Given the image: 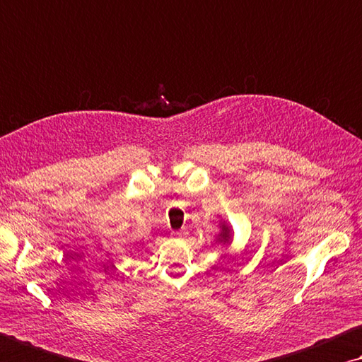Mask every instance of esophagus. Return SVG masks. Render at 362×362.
<instances>
[{"instance_id": "34e87169", "label": "esophagus", "mask_w": 362, "mask_h": 362, "mask_svg": "<svg viewBox=\"0 0 362 362\" xmlns=\"http://www.w3.org/2000/svg\"><path fill=\"white\" fill-rule=\"evenodd\" d=\"M183 235V233L182 231H174V238H177V239H180Z\"/></svg>"}]
</instances>
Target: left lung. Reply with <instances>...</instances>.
Returning <instances> with one entry per match:
<instances>
[{
  "label": "left lung",
  "instance_id": "left-lung-1",
  "mask_svg": "<svg viewBox=\"0 0 362 362\" xmlns=\"http://www.w3.org/2000/svg\"><path fill=\"white\" fill-rule=\"evenodd\" d=\"M221 244H229L231 240V229H229L226 225H221V233L218 234V239H216Z\"/></svg>",
  "mask_w": 362,
  "mask_h": 362
}]
</instances>
